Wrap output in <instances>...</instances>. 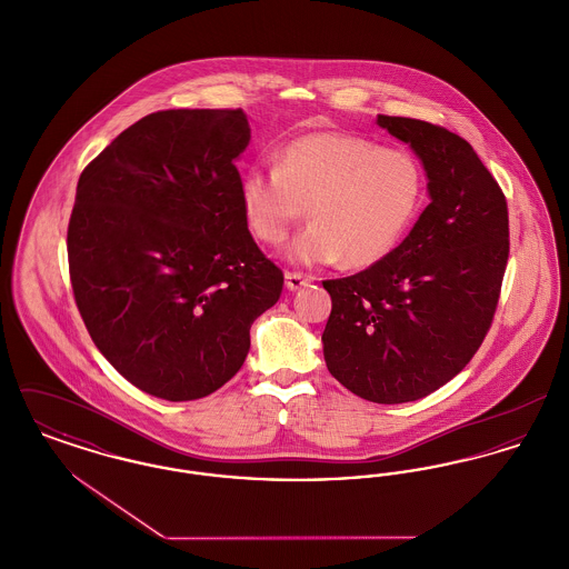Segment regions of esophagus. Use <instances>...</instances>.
<instances>
[{
	"instance_id": "34e87169",
	"label": "esophagus",
	"mask_w": 569,
	"mask_h": 569,
	"mask_svg": "<svg viewBox=\"0 0 569 569\" xmlns=\"http://www.w3.org/2000/svg\"><path fill=\"white\" fill-rule=\"evenodd\" d=\"M311 283V277L309 274H302V272H286V286H288V290H300L302 286H309Z\"/></svg>"
}]
</instances>
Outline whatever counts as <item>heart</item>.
Masks as SVG:
<instances>
[{
  "label": "heart",
  "instance_id": "heart-1",
  "mask_svg": "<svg viewBox=\"0 0 569 569\" xmlns=\"http://www.w3.org/2000/svg\"><path fill=\"white\" fill-rule=\"evenodd\" d=\"M251 234L279 244L300 217L311 223L288 244L297 267L353 269L383 260L406 239L427 196V172L407 149L360 136L320 132L292 140L277 166L256 163L239 186Z\"/></svg>",
  "mask_w": 569,
  "mask_h": 569
}]
</instances>
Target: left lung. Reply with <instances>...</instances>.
<instances>
[{
  "instance_id": "8db88e82",
  "label": "left lung",
  "mask_w": 569,
  "mask_h": 569,
  "mask_svg": "<svg viewBox=\"0 0 569 569\" xmlns=\"http://www.w3.org/2000/svg\"><path fill=\"white\" fill-rule=\"evenodd\" d=\"M427 172L431 202L378 264L328 279L322 343L330 376L360 399L418 401L459 376L492 325L510 253L508 202L455 132L378 114Z\"/></svg>"
}]
</instances>
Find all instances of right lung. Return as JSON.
Segmentation results:
<instances>
[{
  "mask_svg": "<svg viewBox=\"0 0 569 569\" xmlns=\"http://www.w3.org/2000/svg\"><path fill=\"white\" fill-rule=\"evenodd\" d=\"M243 110L142 117L82 170L68 223L74 300L93 343L147 395L202 399L243 367L283 272L249 234Z\"/></svg>",
  "mask_w": 569,
  "mask_h": 569,
  "instance_id": "right-lung-1",
  "label": "right lung"
}]
</instances>
